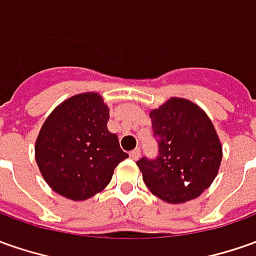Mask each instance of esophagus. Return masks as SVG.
Returning a JSON list of instances; mask_svg holds the SVG:
<instances>
[{"label": "esophagus", "mask_w": 256, "mask_h": 256, "mask_svg": "<svg viewBox=\"0 0 256 256\" xmlns=\"http://www.w3.org/2000/svg\"><path fill=\"white\" fill-rule=\"evenodd\" d=\"M138 157H140V150L138 148H134V150L130 152V158L132 160H138Z\"/></svg>", "instance_id": "obj_1"}]
</instances>
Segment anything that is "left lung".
<instances>
[{
  "label": "left lung",
  "mask_w": 256,
  "mask_h": 256,
  "mask_svg": "<svg viewBox=\"0 0 256 256\" xmlns=\"http://www.w3.org/2000/svg\"><path fill=\"white\" fill-rule=\"evenodd\" d=\"M150 118L158 153L137 162L147 188L172 204L197 198L214 181L222 158L211 120L197 104L180 98L152 110Z\"/></svg>",
  "instance_id": "8db88e82"
}]
</instances>
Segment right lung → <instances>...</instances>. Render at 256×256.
Wrapping results in <instances>:
<instances>
[{"label": "right lung", "mask_w": 256, "mask_h": 256, "mask_svg": "<svg viewBox=\"0 0 256 256\" xmlns=\"http://www.w3.org/2000/svg\"><path fill=\"white\" fill-rule=\"evenodd\" d=\"M109 108L98 93H82L59 104L45 120L36 143V164L49 187L66 198L93 197L128 158L108 130Z\"/></svg>", "instance_id": "add662e5"}]
</instances>
